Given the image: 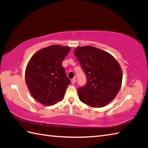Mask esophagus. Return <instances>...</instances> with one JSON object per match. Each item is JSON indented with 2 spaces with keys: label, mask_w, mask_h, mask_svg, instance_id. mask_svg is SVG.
Returning a JSON list of instances; mask_svg holds the SVG:
<instances>
[{
  "label": "esophagus",
  "mask_w": 148,
  "mask_h": 148,
  "mask_svg": "<svg viewBox=\"0 0 148 148\" xmlns=\"http://www.w3.org/2000/svg\"><path fill=\"white\" fill-rule=\"evenodd\" d=\"M71 83H72V84H75V83H76V79H75V78H73V79H71Z\"/></svg>",
  "instance_id": "34e87169"
}]
</instances>
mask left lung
<instances>
[{
    "label": "left lung",
    "instance_id": "left-lung-1",
    "mask_svg": "<svg viewBox=\"0 0 148 148\" xmlns=\"http://www.w3.org/2000/svg\"><path fill=\"white\" fill-rule=\"evenodd\" d=\"M86 75L87 83L78 88L79 100L92 107H102L112 101L122 82V71L115 58L101 49L86 46L75 49Z\"/></svg>",
    "mask_w": 148,
    "mask_h": 148
}]
</instances>
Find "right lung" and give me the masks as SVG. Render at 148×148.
I'll use <instances>...</instances> for the list:
<instances>
[{
	"label": "right lung",
	"mask_w": 148,
	"mask_h": 148,
	"mask_svg": "<svg viewBox=\"0 0 148 148\" xmlns=\"http://www.w3.org/2000/svg\"><path fill=\"white\" fill-rule=\"evenodd\" d=\"M70 49L58 44L48 46L36 52L28 62L26 85L34 99L43 105H54L64 97L70 80L62 64Z\"/></svg>",
	"instance_id": "add662e5"
}]
</instances>
